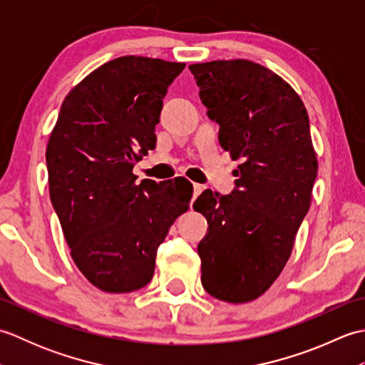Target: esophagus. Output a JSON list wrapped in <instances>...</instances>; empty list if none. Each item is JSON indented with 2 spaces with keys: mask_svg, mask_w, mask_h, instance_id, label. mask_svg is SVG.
Wrapping results in <instances>:
<instances>
[{
  "mask_svg": "<svg viewBox=\"0 0 365 365\" xmlns=\"http://www.w3.org/2000/svg\"><path fill=\"white\" fill-rule=\"evenodd\" d=\"M192 188H195V199L200 195V192H202V190H204V187L200 183H192Z\"/></svg>",
  "mask_w": 365,
  "mask_h": 365,
  "instance_id": "esophagus-1",
  "label": "esophagus"
}]
</instances>
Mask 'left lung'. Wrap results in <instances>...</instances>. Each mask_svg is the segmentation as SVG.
<instances>
[{"label":"left lung","instance_id":"1","mask_svg":"<svg viewBox=\"0 0 365 365\" xmlns=\"http://www.w3.org/2000/svg\"><path fill=\"white\" fill-rule=\"evenodd\" d=\"M220 144L242 165L230 195L205 190L192 208L208 229L197 252L204 289L227 302L259 298L281 274L317 178L309 115L289 83L252 61L190 66Z\"/></svg>","mask_w":365,"mask_h":365}]
</instances>
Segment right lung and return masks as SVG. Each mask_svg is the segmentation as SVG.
<instances>
[{
	"mask_svg": "<svg viewBox=\"0 0 365 365\" xmlns=\"http://www.w3.org/2000/svg\"><path fill=\"white\" fill-rule=\"evenodd\" d=\"M183 63L122 56L98 67L61 106L48 145L50 199L75 265L108 293L150 282L158 246L188 210L185 177L136 183L135 163L157 145L169 84Z\"/></svg>",
	"mask_w": 365,
	"mask_h": 365,
	"instance_id": "right-lung-1",
	"label": "right lung"
}]
</instances>
